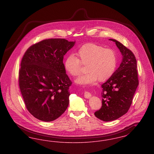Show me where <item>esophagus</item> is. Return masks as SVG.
Here are the masks:
<instances>
[{
	"label": "esophagus",
	"instance_id": "1",
	"mask_svg": "<svg viewBox=\"0 0 154 154\" xmlns=\"http://www.w3.org/2000/svg\"><path fill=\"white\" fill-rule=\"evenodd\" d=\"M91 94L90 93V92H89L88 91H85V92H84V97H85V98H87V99H89V98H90V97H91Z\"/></svg>",
	"mask_w": 154,
	"mask_h": 154
}]
</instances>
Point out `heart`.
<instances>
[{"mask_svg":"<svg viewBox=\"0 0 154 154\" xmlns=\"http://www.w3.org/2000/svg\"><path fill=\"white\" fill-rule=\"evenodd\" d=\"M75 57L70 55L66 58L64 66L66 71L73 77L80 75L82 65H86L87 72L76 82L80 84H91L97 80H108L115 72L117 59L116 53L111 48L101 45L88 43L81 47L76 52Z\"/></svg>","mask_w":154,"mask_h":154,"instance_id":"b5f03b06","label":"heart"}]
</instances>
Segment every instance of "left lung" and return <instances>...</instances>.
Returning a JSON list of instances; mask_svg holds the SVG:
<instances>
[{
	"label": "left lung",
	"instance_id": "1",
	"mask_svg": "<svg viewBox=\"0 0 154 154\" xmlns=\"http://www.w3.org/2000/svg\"><path fill=\"white\" fill-rule=\"evenodd\" d=\"M109 40L116 43L122 54V60L116 71L102 85V106L95 116L106 122L116 120L128 111L139 85L134 54L117 40Z\"/></svg>",
	"mask_w": 154,
	"mask_h": 154
}]
</instances>
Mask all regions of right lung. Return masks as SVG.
<instances>
[{
  "instance_id": "add662e5",
  "label": "right lung",
  "mask_w": 154,
  "mask_h": 154,
  "mask_svg": "<svg viewBox=\"0 0 154 154\" xmlns=\"http://www.w3.org/2000/svg\"><path fill=\"white\" fill-rule=\"evenodd\" d=\"M74 44L65 38L45 39L31 45L23 56L19 86L27 110L39 120L54 121L68 107L72 82L63 59Z\"/></svg>"
}]
</instances>
